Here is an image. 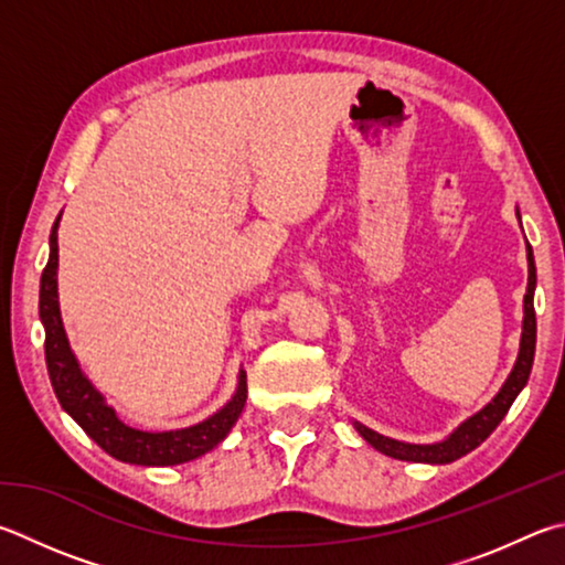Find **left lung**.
<instances>
[{
  "label": "left lung",
  "mask_w": 565,
  "mask_h": 565,
  "mask_svg": "<svg viewBox=\"0 0 565 565\" xmlns=\"http://www.w3.org/2000/svg\"><path fill=\"white\" fill-rule=\"evenodd\" d=\"M529 289L524 296V333H521V348H519V358L514 371H511L509 381L504 387L499 390V395L491 399V403L477 413L475 417H469L465 425H459L452 435H449L445 443L437 445H405L397 443V439H390L373 433L363 425H355L358 433L363 435L367 445H373L377 452H383L393 459H403V461H427V465H447V461H455L459 457H465L471 449L479 447L484 439L494 433L497 425L504 419L509 413L511 403H514L516 395L524 390L529 375H531V365H533V353H536V311H533V289H536V264H533V252L529 244Z\"/></svg>",
  "instance_id": "1"
}]
</instances>
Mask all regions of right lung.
Returning a JSON list of instances; mask_svg holds the SVG:
<instances>
[{"label": "right lung", "mask_w": 565, "mask_h": 565, "mask_svg": "<svg viewBox=\"0 0 565 565\" xmlns=\"http://www.w3.org/2000/svg\"><path fill=\"white\" fill-rule=\"evenodd\" d=\"M58 220L51 227V252L49 262L41 274V291H39V316L44 323V353L46 367L51 377V387L58 397L61 407L76 419L81 429L94 439V443L106 449L110 457L128 465L142 467H170L182 465V461L198 459L212 447H217L232 425L242 415V407L247 403V373H239V387L227 405L217 415H212L204 423L194 427L175 429V433H140L122 425L116 413L104 405L94 385H90L71 353L64 323L58 313V296H56V266H58V242H56Z\"/></svg>", "instance_id": "add662e5"}]
</instances>
